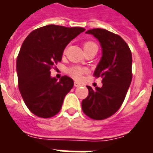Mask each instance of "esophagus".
I'll list each match as a JSON object with an SVG mask.
<instances>
[{
	"mask_svg": "<svg viewBox=\"0 0 153 153\" xmlns=\"http://www.w3.org/2000/svg\"><path fill=\"white\" fill-rule=\"evenodd\" d=\"M74 86H75V87H80V86H81V85L77 82H74Z\"/></svg>",
	"mask_w": 153,
	"mask_h": 153,
	"instance_id": "1",
	"label": "esophagus"
}]
</instances>
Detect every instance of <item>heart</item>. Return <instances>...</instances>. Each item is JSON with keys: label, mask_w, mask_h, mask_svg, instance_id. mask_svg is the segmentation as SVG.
Masks as SVG:
<instances>
[{"label": "heart", "mask_w": 153, "mask_h": 153, "mask_svg": "<svg viewBox=\"0 0 153 153\" xmlns=\"http://www.w3.org/2000/svg\"><path fill=\"white\" fill-rule=\"evenodd\" d=\"M93 46H97V45L95 43H93V42H86L84 45V49L90 48V47H93ZM85 73H86V69L81 68V67H79V66L71 67L70 68H68V75L76 80H80L82 78L83 74Z\"/></svg>", "instance_id": "1"}]
</instances>
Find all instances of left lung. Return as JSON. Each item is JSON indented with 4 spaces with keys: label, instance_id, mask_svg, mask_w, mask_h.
<instances>
[{
    "label": "left lung",
    "instance_id": "8db88e82",
    "mask_svg": "<svg viewBox=\"0 0 153 153\" xmlns=\"http://www.w3.org/2000/svg\"><path fill=\"white\" fill-rule=\"evenodd\" d=\"M100 42L102 56L95 76L102 77L101 88L87 86L88 95L82 100V110L94 120H104L113 115L121 106L132 81V53L120 36L103 28L85 32Z\"/></svg>",
    "mask_w": 153,
    "mask_h": 153
}]
</instances>
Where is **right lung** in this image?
<instances>
[{
    "mask_svg": "<svg viewBox=\"0 0 153 153\" xmlns=\"http://www.w3.org/2000/svg\"><path fill=\"white\" fill-rule=\"evenodd\" d=\"M85 30L48 25L31 32L24 41L16 60L19 90L26 106L37 117L49 118L60 112L74 83L67 76L60 80L52 77L50 69L61 60L67 45Z\"/></svg>",
    "mask_w": 153,
    "mask_h": 153,
    "instance_id": "right-lung-1",
    "label": "right lung"
}]
</instances>
